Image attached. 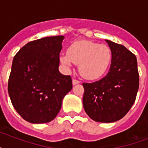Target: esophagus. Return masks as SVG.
Masks as SVG:
<instances>
[{
	"label": "esophagus",
	"instance_id": "34e87169",
	"mask_svg": "<svg viewBox=\"0 0 148 148\" xmlns=\"http://www.w3.org/2000/svg\"><path fill=\"white\" fill-rule=\"evenodd\" d=\"M79 83H81V81H78V80H76V79H73V80H72V84H73L74 85H75V84Z\"/></svg>",
	"mask_w": 148,
	"mask_h": 148
}]
</instances>
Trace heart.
<instances>
[{
    "label": "heart",
    "mask_w": 148,
    "mask_h": 148,
    "mask_svg": "<svg viewBox=\"0 0 148 148\" xmlns=\"http://www.w3.org/2000/svg\"><path fill=\"white\" fill-rule=\"evenodd\" d=\"M60 59L67 69H71L74 64H79V72L84 77L96 80L108 70L111 60V51L106 45L82 40L70 45L67 53H62Z\"/></svg>",
    "instance_id": "b5f03b06"
}]
</instances>
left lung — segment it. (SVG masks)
I'll return each instance as SVG.
<instances>
[{
  "label": "left lung",
  "instance_id": "left-lung-1",
  "mask_svg": "<svg viewBox=\"0 0 148 148\" xmlns=\"http://www.w3.org/2000/svg\"><path fill=\"white\" fill-rule=\"evenodd\" d=\"M111 51V64L104 77L83 83L84 108L97 122L111 123L124 117L134 103L139 88L136 56L126 47L105 40Z\"/></svg>",
  "mask_w": 148,
  "mask_h": 148
}]
</instances>
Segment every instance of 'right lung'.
<instances>
[{"mask_svg": "<svg viewBox=\"0 0 148 148\" xmlns=\"http://www.w3.org/2000/svg\"><path fill=\"white\" fill-rule=\"evenodd\" d=\"M64 36L46 37L27 43L13 59L8 94L14 108L27 121H51L63 98L72 89L70 75L58 67Z\"/></svg>", "mask_w": 148, "mask_h": 148, "instance_id": "1", "label": "right lung"}]
</instances>
